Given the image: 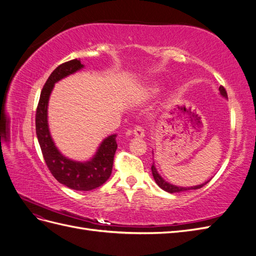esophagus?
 <instances>
[{"label": "esophagus", "instance_id": "1", "mask_svg": "<svg viewBox=\"0 0 256 256\" xmlns=\"http://www.w3.org/2000/svg\"><path fill=\"white\" fill-rule=\"evenodd\" d=\"M134 134L136 138H144L145 136V130L142 126H136L134 130Z\"/></svg>", "mask_w": 256, "mask_h": 256}]
</instances>
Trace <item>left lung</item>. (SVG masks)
Masks as SVG:
<instances>
[{
	"label": "left lung",
	"mask_w": 256,
	"mask_h": 256,
	"mask_svg": "<svg viewBox=\"0 0 256 256\" xmlns=\"http://www.w3.org/2000/svg\"><path fill=\"white\" fill-rule=\"evenodd\" d=\"M219 90H220L221 95H222L223 97L228 98V92H226V88H224L223 86H220V88H219ZM152 176H154V182H157V184L159 186V187H160L161 189H164V191H166V192H170V193H177V192H184V191H188V190H196V189H200V188L204 187V186L209 182V180H208V182H206L205 184H198V186H194V187L184 188V187H177V186H174V184H171L166 182L164 180V178H162V177L158 174V172H157V168H154V164L152 166Z\"/></svg>",
	"instance_id": "8db88e82"
}]
</instances>
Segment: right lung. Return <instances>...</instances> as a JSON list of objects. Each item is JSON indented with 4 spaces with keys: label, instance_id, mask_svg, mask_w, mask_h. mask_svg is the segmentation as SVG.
<instances>
[{
    "label": "right lung",
    "instance_id": "1",
    "mask_svg": "<svg viewBox=\"0 0 256 256\" xmlns=\"http://www.w3.org/2000/svg\"><path fill=\"white\" fill-rule=\"evenodd\" d=\"M83 68L80 60H72L54 69L46 81L36 110V134L44 159L56 180L78 191H90L104 184L112 173L114 154L118 148L116 134L108 136L100 144L90 161L78 162L64 157L54 144L48 126V102L54 83Z\"/></svg>",
    "mask_w": 256,
    "mask_h": 256
}]
</instances>
